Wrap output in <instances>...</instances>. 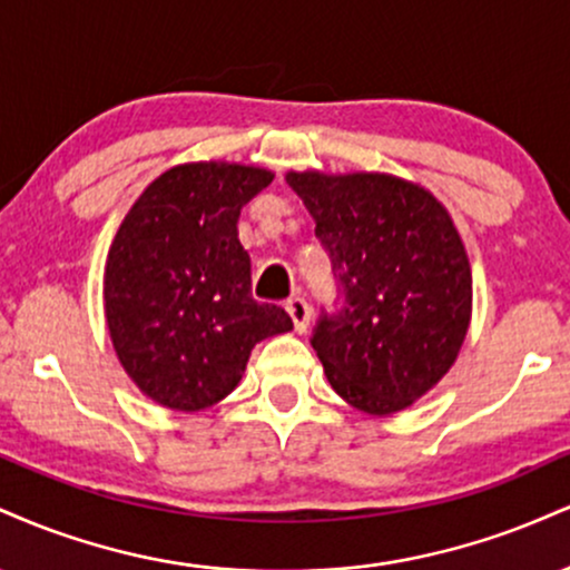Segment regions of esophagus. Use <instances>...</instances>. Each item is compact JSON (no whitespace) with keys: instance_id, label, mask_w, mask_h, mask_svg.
<instances>
[{"instance_id":"1","label":"esophagus","mask_w":570,"mask_h":570,"mask_svg":"<svg viewBox=\"0 0 570 570\" xmlns=\"http://www.w3.org/2000/svg\"><path fill=\"white\" fill-rule=\"evenodd\" d=\"M286 313L292 316L294 330H297L299 335L307 332V326H311V305H307L303 297H292L289 303H286Z\"/></svg>"}]
</instances>
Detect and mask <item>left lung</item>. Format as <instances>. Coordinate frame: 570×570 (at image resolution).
<instances>
[{"mask_svg":"<svg viewBox=\"0 0 570 570\" xmlns=\"http://www.w3.org/2000/svg\"><path fill=\"white\" fill-rule=\"evenodd\" d=\"M345 294L313 351L326 381L370 415L407 410L453 367L472 322V265L426 187L391 174L289 171Z\"/></svg>","mask_w":570,"mask_h":570,"instance_id":"8db88e82","label":"left lung"}]
</instances>
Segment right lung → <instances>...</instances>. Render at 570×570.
Masks as SVG:
<instances>
[{"label":"right lung","mask_w":570,"mask_h":570,"mask_svg":"<svg viewBox=\"0 0 570 570\" xmlns=\"http://www.w3.org/2000/svg\"><path fill=\"white\" fill-rule=\"evenodd\" d=\"M273 171L208 160L168 168L117 227L104 267V316L122 370L176 412L225 399L259 340L292 330L284 307L252 297L240 208Z\"/></svg>","instance_id":"1"}]
</instances>
